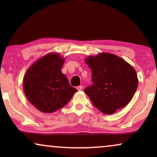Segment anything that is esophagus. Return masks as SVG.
Listing matches in <instances>:
<instances>
[{"mask_svg": "<svg viewBox=\"0 0 157 157\" xmlns=\"http://www.w3.org/2000/svg\"><path fill=\"white\" fill-rule=\"evenodd\" d=\"M76 89H78V91H81V90L83 89V86H77Z\"/></svg>", "mask_w": 157, "mask_h": 157, "instance_id": "34e87169", "label": "esophagus"}]
</instances>
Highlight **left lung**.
Listing matches in <instances>:
<instances>
[{
    "label": "left lung",
    "instance_id": "1",
    "mask_svg": "<svg viewBox=\"0 0 157 157\" xmlns=\"http://www.w3.org/2000/svg\"><path fill=\"white\" fill-rule=\"evenodd\" d=\"M94 84L84 90L93 104L104 114H112L127 106L139 84L136 71L128 62L110 53L89 56Z\"/></svg>",
    "mask_w": 157,
    "mask_h": 157
}]
</instances>
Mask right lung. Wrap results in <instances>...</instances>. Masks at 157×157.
I'll list each match as a JSON object with an SVG mask.
<instances>
[{"instance_id":"obj_1","label":"right lung","mask_w":157,"mask_h":157,"mask_svg":"<svg viewBox=\"0 0 157 157\" xmlns=\"http://www.w3.org/2000/svg\"><path fill=\"white\" fill-rule=\"evenodd\" d=\"M65 61L59 53H47L34 62L24 75L25 95L43 113H53L61 109L77 91L61 72Z\"/></svg>"}]
</instances>
